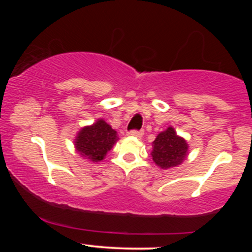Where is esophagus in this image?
<instances>
[{
    "mask_svg": "<svg viewBox=\"0 0 252 252\" xmlns=\"http://www.w3.org/2000/svg\"><path fill=\"white\" fill-rule=\"evenodd\" d=\"M130 136H135V137H142L143 136V130H131L129 132Z\"/></svg>",
    "mask_w": 252,
    "mask_h": 252,
    "instance_id": "obj_1",
    "label": "esophagus"
}]
</instances>
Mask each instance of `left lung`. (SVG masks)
Returning a JSON list of instances; mask_svg holds the SVG:
<instances>
[{"label":"left lung","instance_id":"8db88e82","mask_svg":"<svg viewBox=\"0 0 252 252\" xmlns=\"http://www.w3.org/2000/svg\"><path fill=\"white\" fill-rule=\"evenodd\" d=\"M189 155V144L185 138L176 135L174 128L168 126L156 136L153 142L152 158L160 168L178 167Z\"/></svg>","mask_w":252,"mask_h":252}]
</instances>
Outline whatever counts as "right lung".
Returning a JSON list of instances; mask_svg holds the SVG:
<instances>
[{
	"instance_id": "add662e5",
	"label": "right lung",
	"mask_w": 252,
	"mask_h": 252,
	"mask_svg": "<svg viewBox=\"0 0 252 252\" xmlns=\"http://www.w3.org/2000/svg\"><path fill=\"white\" fill-rule=\"evenodd\" d=\"M118 140L116 130L104 120L79 130L74 140L77 152L92 162L102 161Z\"/></svg>"
}]
</instances>
